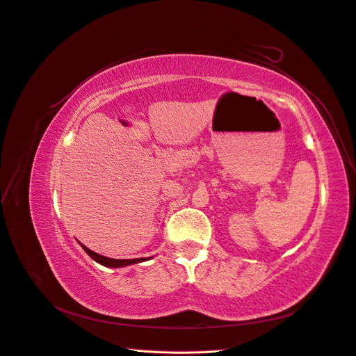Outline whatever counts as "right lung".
<instances>
[{
	"instance_id": "1",
	"label": "right lung",
	"mask_w": 356,
	"mask_h": 356,
	"mask_svg": "<svg viewBox=\"0 0 356 356\" xmlns=\"http://www.w3.org/2000/svg\"><path fill=\"white\" fill-rule=\"evenodd\" d=\"M81 245H83V244H81ZM83 248L86 250V253H87L91 259L96 260L97 263H100V265H103V266H108V268H121V266L133 265V263L145 260V259H127V260H125V259H111V257H105V256H100V254L95 253L93 250L87 248L86 245H83Z\"/></svg>"
}]
</instances>
